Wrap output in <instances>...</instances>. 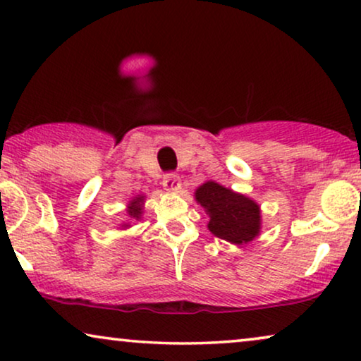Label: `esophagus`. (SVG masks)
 Returning <instances> with one entry per match:
<instances>
[{"label":"esophagus","mask_w":361,"mask_h":361,"mask_svg":"<svg viewBox=\"0 0 361 361\" xmlns=\"http://www.w3.org/2000/svg\"><path fill=\"white\" fill-rule=\"evenodd\" d=\"M164 186L166 191H171V192H176L181 190V181H180V176L176 173H166L164 176Z\"/></svg>","instance_id":"obj_1"}]
</instances>
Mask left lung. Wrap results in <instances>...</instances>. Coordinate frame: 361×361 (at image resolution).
<instances>
[{
    "label": "left lung",
    "instance_id": "8db88e82",
    "mask_svg": "<svg viewBox=\"0 0 361 361\" xmlns=\"http://www.w3.org/2000/svg\"><path fill=\"white\" fill-rule=\"evenodd\" d=\"M197 204L209 216V229L216 237L243 245L260 233V206L250 197L216 181H206L195 192Z\"/></svg>",
    "mask_w": 361,
    "mask_h": 361
}]
</instances>
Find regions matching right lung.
Masks as SVG:
<instances>
[{"instance_id": "obj_1", "label": "right lung", "mask_w": 361, "mask_h": 361, "mask_svg": "<svg viewBox=\"0 0 361 361\" xmlns=\"http://www.w3.org/2000/svg\"><path fill=\"white\" fill-rule=\"evenodd\" d=\"M144 200H145L144 196H135L134 200L129 202L128 216L130 217V219H135V221L140 219L142 212H144V211H142V209H144ZM123 227H129V224H124Z\"/></svg>"}]
</instances>
